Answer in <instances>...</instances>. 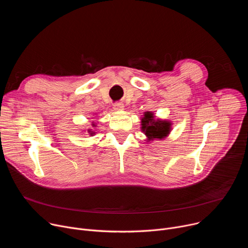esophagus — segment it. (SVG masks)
Here are the masks:
<instances>
[{
    "label": "esophagus",
    "instance_id": "esophagus-1",
    "mask_svg": "<svg viewBox=\"0 0 248 248\" xmlns=\"http://www.w3.org/2000/svg\"><path fill=\"white\" fill-rule=\"evenodd\" d=\"M114 109H115L116 111H122V110H124V104H122V103H120V102L115 103V104H114Z\"/></svg>",
    "mask_w": 248,
    "mask_h": 248
}]
</instances>
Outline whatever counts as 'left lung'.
<instances>
[{"mask_svg":"<svg viewBox=\"0 0 248 248\" xmlns=\"http://www.w3.org/2000/svg\"><path fill=\"white\" fill-rule=\"evenodd\" d=\"M141 130L145 134L147 142L155 139L166 138L171 130V123L170 121L156 119L152 112H145L141 119Z\"/></svg>","mask_w":248,"mask_h":248,"instance_id":"obj_1","label":"left lung"}]
</instances>
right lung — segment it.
Returning <instances> with one entry per match:
<instances>
[{"label": "right lung", "mask_w": 248, "mask_h": 248, "mask_svg": "<svg viewBox=\"0 0 248 248\" xmlns=\"http://www.w3.org/2000/svg\"><path fill=\"white\" fill-rule=\"evenodd\" d=\"M92 126H93V127H95V126H97V124L93 122V123H92ZM87 132L90 134V136H93V135H95V133H96V132H95V130H93L92 128H88Z\"/></svg>", "instance_id": "add662e5"}]
</instances>
